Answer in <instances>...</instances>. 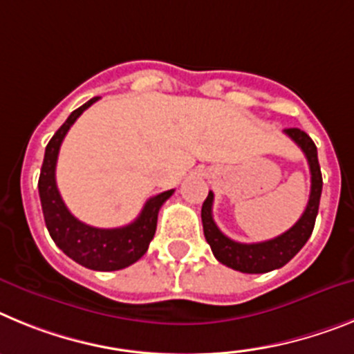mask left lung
<instances>
[{
	"instance_id": "1",
	"label": "left lung",
	"mask_w": 354,
	"mask_h": 354,
	"mask_svg": "<svg viewBox=\"0 0 354 354\" xmlns=\"http://www.w3.org/2000/svg\"><path fill=\"white\" fill-rule=\"evenodd\" d=\"M285 133L303 149L306 160H308L310 174H312L308 205H306L299 221L290 230L270 239V241L257 242V244L235 242L217 228V224L212 217L214 192H208V198L203 203V232H205V239L210 244L214 257L226 267L248 272V274H262V272L279 269V267L290 262L292 258L299 253L301 248L306 244L313 232V226H315V217H317L322 192V174L321 167H319L317 147L308 135L299 128H287Z\"/></svg>"
}]
</instances>
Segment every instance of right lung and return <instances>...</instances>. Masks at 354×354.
<instances>
[{"label": "right lung", "mask_w": 354, "mask_h": 354, "mask_svg": "<svg viewBox=\"0 0 354 354\" xmlns=\"http://www.w3.org/2000/svg\"><path fill=\"white\" fill-rule=\"evenodd\" d=\"M100 97H92L76 109L48 142L39 176V196L46 228L55 244L67 257L92 270H119L135 263L146 253L149 242L155 236L160 208L173 196L174 190H165L162 194L147 199L139 217L122 228H94L78 221L67 210L55 180L58 151L71 126Z\"/></svg>", "instance_id": "1"}]
</instances>
